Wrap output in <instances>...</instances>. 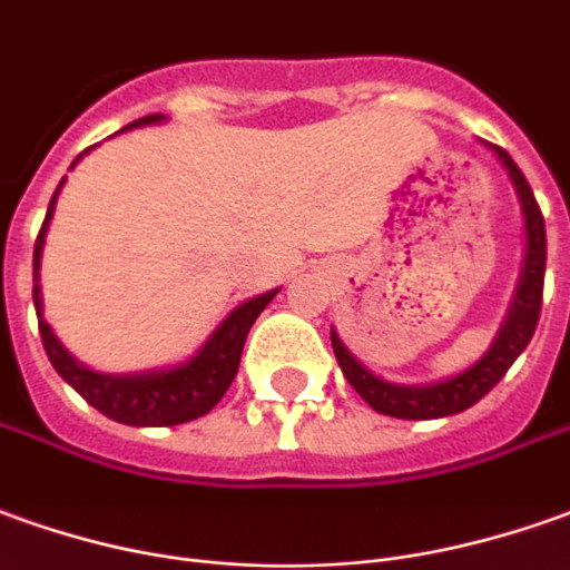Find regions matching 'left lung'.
<instances>
[{
	"instance_id": "8db88e82",
	"label": "left lung",
	"mask_w": 570,
	"mask_h": 570,
	"mask_svg": "<svg viewBox=\"0 0 570 570\" xmlns=\"http://www.w3.org/2000/svg\"><path fill=\"white\" fill-rule=\"evenodd\" d=\"M490 148H493V155H497L502 167L509 170L518 204H521V217H524V263H521L515 297H512L509 313H505V320H502L500 332L493 337L488 353L481 360H474L469 368H462L450 379H441V382H384L344 347V341L332 328V347H335L337 366L344 372V379L353 384V391L366 400L372 410L382 412V415H394V419H443V415H456V412L469 410L509 372V366L531 344L533 332H537V320H540V307H543V276H547V226H543V214L537 207L531 186H528L524 173L518 170L515 160L497 145H490Z\"/></svg>"
}]
</instances>
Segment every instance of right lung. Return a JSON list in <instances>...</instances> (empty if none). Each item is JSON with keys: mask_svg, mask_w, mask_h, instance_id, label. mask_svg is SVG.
<instances>
[{"mask_svg": "<svg viewBox=\"0 0 570 570\" xmlns=\"http://www.w3.org/2000/svg\"><path fill=\"white\" fill-rule=\"evenodd\" d=\"M167 120L164 114H148L132 120L129 127H148V124H160ZM92 151V148H86ZM82 151V155H86ZM77 155V160L82 158ZM77 160L70 167H77ZM68 179V176H65ZM61 179V186H65ZM55 188L52 202H49V214L46 223L39 229L37 247H33V307L39 316V335H42V347L49 353V363L55 372L65 379V382L80 394L89 406H96L101 415H108L120 425H136V428H160V425H183L191 422L198 415L217 406L223 394L229 391L238 363H242V351H245V337L250 332L254 320L261 316L266 304L278 294V288L266 294H257L223 320L214 328V335L204 341L198 351L191 353L188 360L176 363L167 368H151V372H132V375H111V372H96V368L82 366L80 360L58 341L52 332V325L42 320V288H39V266H42V245H46V233H49V223L55 217V202H58V191Z\"/></svg>", "mask_w": 570, "mask_h": 570, "instance_id": "right-lung-1", "label": "right lung"}]
</instances>
